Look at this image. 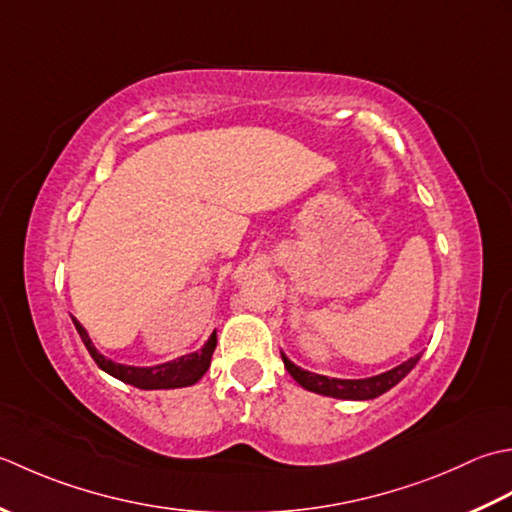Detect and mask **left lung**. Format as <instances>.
<instances>
[{
	"label": "left lung",
	"mask_w": 512,
	"mask_h": 512,
	"mask_svg": "<svg viewBox=\"0 0 512 512\" xmlns=\"http://www.w3.org/2000/svg\"><path fill=\"white\" fill-rule=\"evenodd\" d=\"M417 360H420V353L417 356L409 358L402 362L400 367H395L391 371H384L380 375H373V378H362V380H340V378H327V375H318V373H309L305 369L296 367L285 353H283V362L285 369L289 371L291 378H294L302 389L314 391L320 395H329V398H338V400H373L378 395L387 393L393 389L406 373H409Z\"/></svg>",
	"instance_id": "left-lung-1"
}]
</instances>
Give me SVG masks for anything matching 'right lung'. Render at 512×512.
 <instances>
[{
    "instance_id": "add662e5",
    "label": "right lung",
    "mask_w": 512,
    "mask_h": 512,
    "mask_svg": "<svg viewBox=\"0 0 512 512\" xmlns=\"http://www.w3.org/2000/svg\"><path fill=\"white\" fill-rule=\"evenodd\" d=\"M79 336L86 344L88 353L92 360L97 362V367L110 373L112 378H117L125 384H132L137 389H181V387H192L198 380L203 378L205 371L210 369L212 353L216 349V331L212 333L201 349L194 353H187V356L176 358L172 362L156 364V367H130V364H119L108 358H103L101 353L92 344L88 331L79 325L77 318H72Z\"/></svg>"
}]
</instances>
